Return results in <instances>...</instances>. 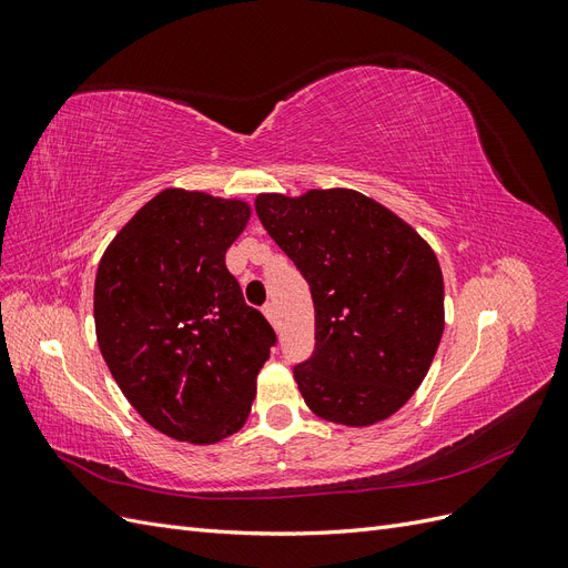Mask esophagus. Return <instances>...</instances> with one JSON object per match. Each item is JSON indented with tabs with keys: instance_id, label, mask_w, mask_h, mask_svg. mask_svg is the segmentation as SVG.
<instances>
[{
	"instance_id": "esophagus-1",
	"label": "esophagus",
	"mask_w": 568,
	"mask_h": 568,
	"mask_svg": "<svg viewBox=\"0 0 568 568\" xmlns=\"http://www.w3.org/2000/svg\"><path fill=\"white\" fill-rule=\"evenodd\" d=\"M263 313H265V317H267L274 326H277V307H274V303H265V305H263Z\"/></svg>"
}]
</instances>
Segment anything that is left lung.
Here are the masks:
<instances>
[{"label": "left lung", "mask_w": 568, "mask_h": 568, "mask_svg": "<svg viewBox=\"0 0 568 568\" xmlns=\"http://www.w3.org/2000/svg\"><path fill=\"white\" fill-rule=\"evenodd\" d=\"M255 213L301 270L315 351L294 379L317 417L369 426L419 388L443 336V274L424 239L353 189L261 194Z\"/></svg>", "instance_id": "left-lung-1"}]
</instances>
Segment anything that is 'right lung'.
Here are the masks:
<instances>
[{"mask_svg": "<svg viewBox=\"0 0 568 568\" xmlns=\"http://www.w3.org/2000/svg\"><path fill=\"white\" fill-rule=\"evenodd\" d=\"M248 217L244 201L165 189L101 255V355L130 405L175 440L209 445L236 434L277 343L225 265Z\"/></svg>", "mask_w": 568, "mask_h": 568, "instance_id": "obj_1", "label": "right lung"}]
</instances>
